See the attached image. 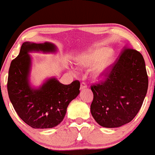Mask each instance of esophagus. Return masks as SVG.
Returning <instances> with one entry per match:
<instances>
[{"mask_svg": "<svg viewBox=\"0 0 155 155\" xmlns=\"http://www.w3.org/2000/svg\"><path fill=\"white\" fill-rule=\"evenodd\" d=\"M87 87V86L86 83H84V82H81V86H80V90H84V89H86Z\"/></svg>", "mask_w": 155, "mask_h": 155, "instance_id": "obj_1", "label": "esophagus"}]
</instances>
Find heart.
<instances>
[{"label": "heart", "instance_id": "heart-1", "mask_svg": "<svg viewBox=\"0 0 155 155\" xmlns=\"http://www.w3.org/2000/svg\"><path fill=\"white\" fill-rule=\"evenodd\" d=\"M114 63L112 49L108 47H98L79 57L78 64L82 68L96 65L93 75L95 78H104L111 71Z\"/></svg>", "mask_w": 155, "mask_h": 155}]
</instances>
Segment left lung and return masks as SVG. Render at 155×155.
Segmentation results:
<instances>
[{"mask_svg": "<svg viewBox=\"0 0 155 155\" xmlns=\"http://www.w3.org/2000/svg\"><path fill=\"white\" fill-rule=\"evenodd\" d=\"M105 77L91 86L90 111L102 127H120L134 119L147 95L149 81L143 56L125 48Z\"/></svg>", "mask_w": 155, "mask_h": 155, "instance_id": "8db88e82", "label": "left lung"}]
</instances>
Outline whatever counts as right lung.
Segmentation results:
<instances>
[{
	"instance_id": "1",
	"label": "right lung",
	"mask_w": 155,
	"mask_h": 155,
	"mask_svg": "<svg viewBox=\"0 0 155 155\" xmlns=\"http://www.w3.org/2000/svg\"><path fill=\"white\" fill-rule=\"evenodd\" d=\"M54 52L56 47L45 42H24L18 56L11 63L7 90L13 107L22 120L33 128H51L63 120L67 107L79 94L78 80L63 84L55 78L48 79L38 89L30 86L31 59L29 51Z\"/></svg>"
}]
</instances>
